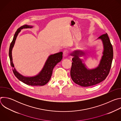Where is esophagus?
<instances>
[{
    "label": "esophagus",
    "instance_id": "obj_1",
    "mask_svg": "<svg viewBox=\"0 0 121 121\" xmlns=\"http://www.w3.org/2000/svg\"><path fill=\"white\" fill-rule=\"evenodd\" d=\"M69 55V52L67 50H65L63 52V56L64 57H67Z\"/></svg>",
    "mask_w": 121,
    "mask_h": 121
}]
</instances>
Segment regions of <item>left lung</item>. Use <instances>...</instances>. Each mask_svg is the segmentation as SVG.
<instances>
[{"label": "left lung", "mask_w": 121, "mask_h": 121, "mask_svg": "<svg viewBox=\"0 0 121 121\" xmlns=\"http://www.w3.org/2000/svg\"><path fill=\"white\" fill-rule=\"evenodd\" d=\"M98 39L101 40L103 45V56L97 67L87 68L80 57L85 55L83 51L76 50L70 54L73 56L70 75L72 80L82 87H89L104 80L108 75L113 59V48L107 33L103 34Z\"/></svg>", "instance_id": "left-lung-1"}]
</instances>
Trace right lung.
<instances>
[{
    "instance_id": "obj_1",
    "label": "right lung",
    "mask_w": 121,
    "mask_h": 121,
    "mask_svg": "<svg viewBox=\"0 0 121 121\" xmlns=\"http://www.w3.org/2000/svg\"><path fill=\"white\" fill-rule=\"evenodd\" d=\"M32 26L25 25L19 28L15 32L9 49V57L10 61V65L12 67L14 74L16 78L20 81L30 86H43L47 84L50 80L52 75L53 70L54 67L58 63L61 61L63 57V53L62 52L49 56L46 60L42 70L37 75L33 77H25L21 75L16 70L13 63L12 51L15 44L17 36L21 31V30L23 29L32 28Z\"/></svg>"
}]
</instances>
